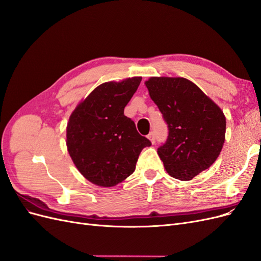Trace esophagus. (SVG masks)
<instances>
[{"label": "esophagus", "instance_id": "34e87169", "mask_svg": "<svg viewBox=\"0 0 261 261\" xmlns=\"http://www.w3.org/2000/svg\"><path fill=\"white\" fill-rule=\"evenodd\" d=\"M148 138L150 139V141H151V144H154L155 143V136H154V134L151 132L148 135Z\"/></svg>", "mask_w": 261, "mask_h": 261}]
</instances>
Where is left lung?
I'll list each match as a JSON object with an SVG mask.
<instances>
[{"instance_id":"1","label":"left lung","mask_w":261,"mask_h":261,"mask_svg":"<svg viewBox=\"0 0 261 261\" xmlns=\"http://www.w3.org/2000/svg\"><path fill=\"white\" fill-rule=\"evenodd\" d=\"M145 85L169 127L158 154L169 174L191 180L215 163L225 140L222 110L183 77H150Z\"/></svg>"}]
</instances>
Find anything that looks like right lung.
<instances>
[{"label": "right lung", "mask_w": 261, "mask_h": 261, "mask_svg": "<svg viewBox=\"0 0 261 261\" xmlns=\"http://www.w3.org/2000/svg\"><path fill=\"white\" fill-rule=\"evenodd\" d=\"M141 77L108 82L94 88L69 116L66 146L77 170L92 184L112 187L135 171L149 139L139 135L124 108Z\"/></svg>", "instance_id": "add662e5"}]
</instances>
